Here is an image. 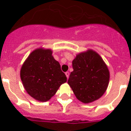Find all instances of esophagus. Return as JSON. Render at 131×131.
I'll return each mask as SVG.
<instances>
[{"mask_svg":"<svg viewBox=\"0 0 131 131\" xmlns=\"http://www.w3.org/2000/svg\"><path fill=\"white\" fill-rule=\"evenodd\" d=\"M66 77H67V78H69V73L68 72V71H67V72H66Z\"/></svg>","mask_w":131,"mask_h":131,"instance_id":"1","label":"esophagus"}]
</instances>
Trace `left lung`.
<instances>
[{"label": "left lung", "mask_w": 131, "mask_h": 131, "mask_svg": "<svg viewBox=\"0 0 131 131\" xmlns=\"http://www.w3.org/2000/svg\"><path fill=\"white\" fill-rule=\"evenodd\" d=\"M73 71L68 83L79 101L88 104L98 100L108 86L110 72L100 56L89 50L73 60Z\"/></svg>", "instance_id": "1"}]
</instances>
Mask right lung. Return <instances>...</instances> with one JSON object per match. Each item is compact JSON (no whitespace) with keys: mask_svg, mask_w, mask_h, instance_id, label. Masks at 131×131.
<instances>
[{"mask_svg":"<svg viewBox=\"0 0 131 131\" xmlns=\"http://www.w3.org/2000/svg\"><path fill=\"white\" fill-rule=\"evenodd\" d=\"M52 54L50 49L35 50L21 68L20 77L25 91L38 101L49 100L67 81L60 63Z\"/></svg>","mask_w":131,"mask_h":131,"instance_id":"1","label":"right lung"}]
</instances>
